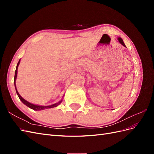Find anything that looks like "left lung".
I'll list each match as a JSON object with an SVG mask.
<instances>
[{"label": "left lung", "instance_id": "obj_1", "mask_svg": "<svg viewBox=\"0 0 154 154\" xmlns=\"http://www.w3.org/2000/svg\"><path fill=\"white\" fill-rule=\"evenodd\" d=\"M118 41L119 42V43L122 44V45H123L124 47H126L125 46V44H124V42H123V40H122V38H118Z\"/></svg>", "mask_w": 154, "mask_h": 154}]
</instances>
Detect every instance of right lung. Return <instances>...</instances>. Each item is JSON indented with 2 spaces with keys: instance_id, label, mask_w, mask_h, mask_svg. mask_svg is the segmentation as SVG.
Here are the masks:
<instances>
[{
  "instance_id": "obj_1",
  "label": "right lung",
  "mask_w": 154,
  "mask_h": 154,
  "mask_svg": "<svg viewBox=\"0 0 154 154\" xmlns=\"http://www.w3.org/2000/svg\"><path fill=\"white\" fill-rule=\"evenodd\" d=\"M20 60L18 61L17 65V67H16V70H15V77H14V83H15V89H16V92L17 94L19 97V99L21 100V101L23 103L24 105H26V106H27L29 108H31V109H33L35 110H44L45 109H50V108H53V107H56L58 105H60V103H62V100H60V101H58V103H54L53 105H48V106H40V105H34V104H32L29 102H28L27 101H26V100H24L23 97H22V96L19 94V93L18 92L17 90V87H16V84H15V82H16V79L17 77V70H18V65L20 63Z\"/></svg>"
}]
</instances>
